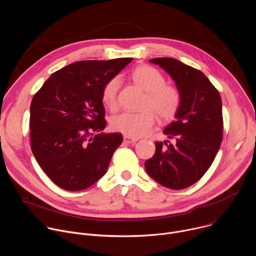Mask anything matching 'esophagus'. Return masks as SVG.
<instances>
[{
  "mask_svg": "<svg viewBox=\"0 0 256 256\" xmlns=\"http://www.w3.org/2000/svg\"><path fill=\"white\" fill-rule=\"evenodd\" d=\"M136 140H138V138H132V136H124V142L126 144H134Z\"/></svg>",
  "mask_w": 256,
  "mask_h": 256,
  "instance_id": "obj_1",
  "label": "esophagus"
}]
</instances>
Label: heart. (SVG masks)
<instances>
[{
  "label": "heart",
  "instance_id": "obj_1",
  "mask_svg": "<svg viewBox=\"0 0 256 256\" xmlns=\"http://www.w3.org/2000/svg\"><path fill=\"white\" fill-rule=\"evenodd\" d=\"M134 82L146 93L144 110L140 112H124L116 114L110 120V126L114 130L120 132L132 138H138L147 134L155 122V111L162 120L172 118L181 105V93L172 85H167L165 77L161 72L148 64L136 66L132 72ZM120 79L114 77L105 83L102 89V101L109 109H114L118 104V92ZM154 109L153 112L148 107Z\"/></svg>",
  "mask_w": 256,
  "mask_h": 256
}]
</instances>
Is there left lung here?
<instances>
[{
  "instance_id": "1",
  "label": "left lung",
  "mask_w": 256,
  "mask_h": 256,
  "mask_svg": "<svg viewBox=\"0 0 256 256\" xmlns=\"http://www.w3.org/2000/svg\"><path fill=\"white\" fill-rule=\"evenodd\" d=\"M164 68L181 93L175 120L164 134L173 142H156L144 162L147 173L171 190L186 188L210 167L223 140L222 99L202 72L172 58L149 60Z\"/></svg>"
}]
</instances>
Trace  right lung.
Returning <instances> with one entry per match:
<instances>
[{
    "label": "right lung",
    "instance_id": "obj_1",
    "mask_svg": "<svg viewBox=\"0 0 256 256\" xmlns=\"http://www.w3.org/2000/svg\"><path fill=\"white\" fill-rule=\"evenodd\" d=\"M132 60L72 62L54 72L33 96L31 150L58 188L83 190L106 173L122 136L101 132L106 126L102 89Z\"/></svg>",
    "mask_w": 256,
    "mask_h": 256
}]
</instances>
